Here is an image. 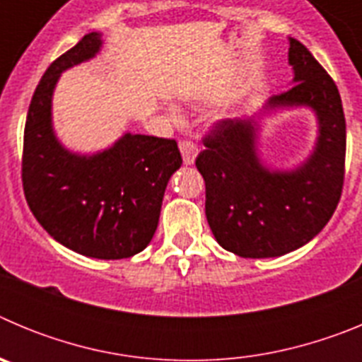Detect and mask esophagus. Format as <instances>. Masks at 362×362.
Listing matches in <instances>:
<instances>
[{"label": "esophagus", "mask_w": 362, "mask_h": 362, "mask_svg": "<svg viewBox=\"0 0 362 362\" xmlns=\"http://www.w3.org/2000/svg\"><path fill=\"white\" fill-rule=\"evenodd\" d=\"M179 150L183 153V161L185 165H194L197 156V145L190 139H183V141H179Z\"/></svg>", "instance_id": "1"}]
</instances>
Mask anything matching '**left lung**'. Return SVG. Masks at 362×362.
Segmentation results:
<instances>
[{"instance_id": "1", "label": "left lung", "mask_w": 362, "mask_h": 362, "mask_svg": "<svg viewBox=\"0 0 362 362\" xmlns=\"http://www.w3.org/2000/svg\"><path fill=\"white\" fill-rule=\"evenodd\" d=\"M288 62L296 85L274 95L268 107L306 105L315 110L319 139L312 158L293 172H270L257 159L250 119L214 123L196 158L210 230L239 257H277L306 245L330 221L343 194L346 121L337 85L293 37Z\"/></svg>"}]
</instances>
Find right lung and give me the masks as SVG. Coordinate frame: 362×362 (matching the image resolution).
<instances>
[{
  "instance_id": "add662e5",
  "label": "right lung",
  "mask_w": 362,
  "mask_h": 362,
  "mask_svg": "<svg viewBox=\"0 0 362 362\" xmlns=\"http://www.w3.org/2000/svg\"><path fill=\"white\" fill-rule=\"evenodd\" d=\"M99 47L101 36L90 32L43 74L25 123L21 181L28 209L57 243L86 257L124 259L153 238L166 183L183 159L175 139L141 134H124L90 158L57 143L50 123L57 78Z\"/></svg>"
}]
</instances>
